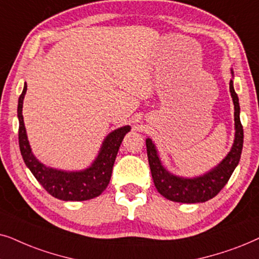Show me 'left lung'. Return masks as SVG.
<instances>
[{
    "instance_id": "left-lung-1",
    "label": "left lung",
    "mask_w": 259,
    "mask_h": 259,
    "mask_svg": "<svg viewBox=\"0 0 259 259\" xmlns=\"http://www.w3.org/2000/svg\"><path fill=\"white\" fill-rule=\"evenodd\" d=\"M233 77V71L231 70ZM230 92L234 105V140L231 150L214 168L206 173L193 178L179 177L165 169L151 139L146 140L148 161H149L151 177L157 192L165 199L182 204L205 202L214 198L227 184L233 170L239 163L243 149V126L240 123L239 99L234 91L233 80H230Z\"/></svg>"
}]
</instances>
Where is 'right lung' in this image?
I'll use <instances>...</instances> for the list:
<instances>
[{
  "mask_svg": "<svg viewBox=\"0 0 259 259\" xmlns=\"http://www.w3.org/2000/svg\"><path fill=\"white\" fill-rule=\"evenodd\" d=\"M27 91L25 82L23 91L17 104L19 118V144L22 158L28 169L40 185L54 198L64 201H84L101 195L108 187L111 179L112 167L124 136L130 132V125L113 130L102 142L98 155L88 168L80 170H63L48 167L36 158L27 137L22 108Z\"/></svg>",
  "mask_w": 259,
  "mask_h": 259,
  "instance_id": "obj_1",
  "label": "right lung"
}]
</instances>
